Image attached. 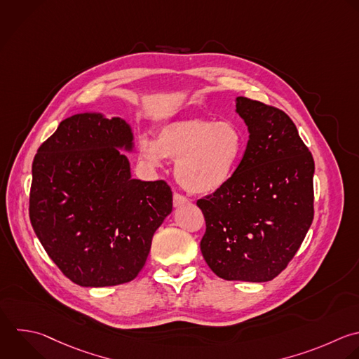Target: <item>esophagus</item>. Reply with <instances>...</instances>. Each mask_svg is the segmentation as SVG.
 I'll return each mask as SVG.
<instances>
[{
	"label": "esophagus",
	"instance_id": "1",
	"mask_svg": "<svg viewBox=\"0 0 359 359\" xmlns=\"http://www.w3.org/2000/svg\"><path fill=\"white\" fill-rule=\"evenodd\" d=\"M188 203V199L180 194H174V206L175 208H180V206H184Z\"/></svg>",
	"mask_w": 359,
	"mask_h": 359
}]
</instances>
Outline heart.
I'll use <instances>...</instances> for the list:
<instances>
[{"label": "heart", "instance_id": "obj_1", "mask_svg": "<svg viewBox=\"0 0 359 359\" xmlns=\"http://www.w3.org/2000/svg\"><path fill=\"white\" fill-rule=\"evenodd\" d=\"M243 132L231 122L181 119L164 125L157 140L142 137L139 150L151 167L175 160V180L188 192L209 195L233 177L244 153Z\"/></svg>", "mask_w": 359, "mask_h": 359}]
</instances>
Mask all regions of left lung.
I'll return each mask as SVG.
<instances>
[{"label":"left lung","instance_id":"1","mask_svg":"<svg viewBox=\"0 0 359 359\" xmlns=\"http://www.w3.org/2000/svg\"><path fill=\"white\" fill-rule=\"evenodd\" d=\"M234 102L248 143L230 181L196 203L206 220L201 251L223 279L266 282L311 226L314 161L285 112L244 97Z\"/></svg>","mask_w":359,"mask_h":359}]
</instances>
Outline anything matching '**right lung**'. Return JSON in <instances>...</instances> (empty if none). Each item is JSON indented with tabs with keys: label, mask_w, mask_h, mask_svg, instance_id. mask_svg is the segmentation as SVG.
<instances>
[{
	"label": "right lung",
	"mask_w": 359,
	"mask_h": 359,
	"mask_svg": "<svg viewBox=\"0 0 359 359\" xmlns=\"http://www.w3.org/2000/svg\"><path fill=\"white\" fill-rule=\"evenodd\" d=\"M132 126L84 112L65 119L32 164L29 216L48 255L74 283L114 286L137 276L172 210L164 181L132 178Z\"/></svg>",
	"instance_id": "obj_1"
}]
</instances>
